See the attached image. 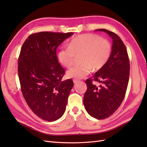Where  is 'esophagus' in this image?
Wrapping results in <instances>:
<instances>
[{
    "mask_svg": "<svg viewBox=\"0 0 147 147\" xmlns=\"http://www.w3.org/2000/svg\"><path fill=\"white\" fill-rule=\"evenodd\" d=\"M73 82H74V83H77V82H78V80H73Z\"/></svg>",
    "mask_w": 147,
    "mask_h": 147,
    "instance_id": "34e87169",
    "label": "esophagus"
}]
</instances>
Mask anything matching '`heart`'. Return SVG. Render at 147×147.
I'll return each mask as SVG.
<instances>
[{
    "label": "heart",
    "mask_w": 147,
    "mask_h": 147,
    "mask_svg": "<svg viewBox=\"0 0 147 147\" xmlns=\"http://www.w3.org/2000/svg\"><path fill=\"white\" fill-rule=\"evenodd\" d=\"M112 53V45L107 40L92 34H82L74 38L68 48H62L57 57L60 63L67 68L70 67L76 59H80L81 65L70 69L67 77L82 79L90 74L92 69L99 70L107 63Z\"/></svg>",
    "instance_id": "heart-1"
}]
</instances>
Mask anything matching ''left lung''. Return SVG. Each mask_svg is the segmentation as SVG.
Returning a JSON list of instances; mask_svg holds the SVG:
<instances>
[{
	"label": "left lung",
	"instance_id": "8db88e82",
	"mask_svg": "<svg viewBox=\"0 0 147 147\" xmlns=\"http://www.w3.org/2000/svg\"><path fill=\"white\" fill-rule=\"evenodd\" d=\"M112 38L111 55L107 63L94 74V80L102 84L97 86L92 80L87 79V90L83 104L86 112L96 119H105L116 111L124 98L129 77L130 65L127 50L120 37L111 31L99 29Z\"/></svg>",
	"mask_w": 147,
	"mask_h": 147
}]
</instances>
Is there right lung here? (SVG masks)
I'll return each mask as SVG.
<instances>
[{"label": "right lung", "instance_id": "right-lung-1", "mask_svg": "<svg viewBox=\"0 0 147 147\" xmlns=\"http://www.w3.org/2000/svg\"><path fill=\"white\" fill-rule=\"evenodd\" d=\"M74 33L41 32L31 34L18 59L21 91L29 108L39 118L54 121L64 115L74 86L72 79L62 82L65 70L56 49Z\"/></svg>", "mask_w": 147, "mask_h": 147}]
</instances>
